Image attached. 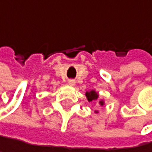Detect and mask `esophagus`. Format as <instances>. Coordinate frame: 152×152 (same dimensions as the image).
<instances>
[{
    "label": "esophagus",
    "mask_w": 152,
    "mask_h": 152,
    "mask_svg": "<svg viewBox=\"0 0 152 152\" xmlns=\"http://www.w3.org/2000/svg\"><path fill=\"white\" fill-rule=\"evenodd\" d=\"M68 83L70 84V85H75V79H69Z\"/></svg>",
    "instance_id": "obj_1"
}]
</instances>
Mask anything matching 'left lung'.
<instances>
[{"label":"left lung","instance_id":"left-lung-1","mask_svg":"<svg viewBox=\"0 0 152 152\" xmlns=\"http://www.w3.org/2000/svg\"><path fill=\"white\" fill-rule=\"evenodd\" d=\"M86 97H87V99H88L89 102H92V100H96L98 99V95H97V93H96L95 91H91V92H87ZM99 103H100V105H102L103 102H99Z\"/></svg>","mask_w":152,"mask_h":152}]
</instances>
